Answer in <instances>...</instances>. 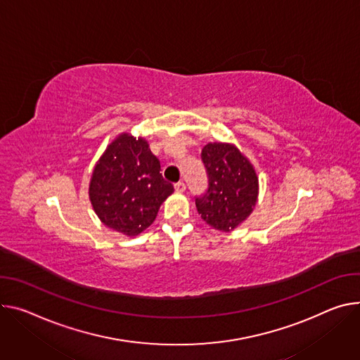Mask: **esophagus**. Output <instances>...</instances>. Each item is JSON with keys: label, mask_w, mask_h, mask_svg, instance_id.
<instances>
[{"label": "esophagus", "mask_w": 360, "mask_h": 360, "mask_svg": "<svg viewBox=\"0 0 360 360\" xmlns=\"http://www.w3.org/2000/svg\"><path fill=\"white\" fill-rule=\"evenodd\" d=\"M185 189H186V185H185L182 181L175 184V191H176V192H184Z\"/></svg>", "instance_id": "esophagus-1"}]
</instances>
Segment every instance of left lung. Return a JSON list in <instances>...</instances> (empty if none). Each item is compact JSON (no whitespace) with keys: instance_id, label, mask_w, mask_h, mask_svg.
Wrapping results in <instances>:
<instances>
[{"instance_id":"obj_1","label":"left lung","mask_w":360,"mask_h":360,"mask_svg":"<svg viewBox=\"0 0 360 360\" xmlns=\"http://www.w3.org/2000/svg\"><path fill=\"white\" fill-rule=\"evenodd\" d=\"M208 188L195 197L201 218L215 230L231 231L257 202L258 178L241 152L226 143H208L201 152Z\"/></svg>"}]
</instances>
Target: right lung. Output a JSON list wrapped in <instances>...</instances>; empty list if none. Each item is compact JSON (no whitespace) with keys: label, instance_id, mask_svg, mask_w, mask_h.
<instances>
[{"label":"right lung","instance_id":"add662e5","mask_svg":"<svg viewBox=\"0 0 360 360\" xmlns=\"http://www.w3.org/2000/svg\"><path fill=\"white\" fill-rule=\"evenodd\" d=\"M160 162L145 139L119 136L97 163L89 195L105 225L138 236L155 221L160 204L174 192L163 179Z\"/></svg>","mask_w":360,"mask_h":360}]
</instances>
